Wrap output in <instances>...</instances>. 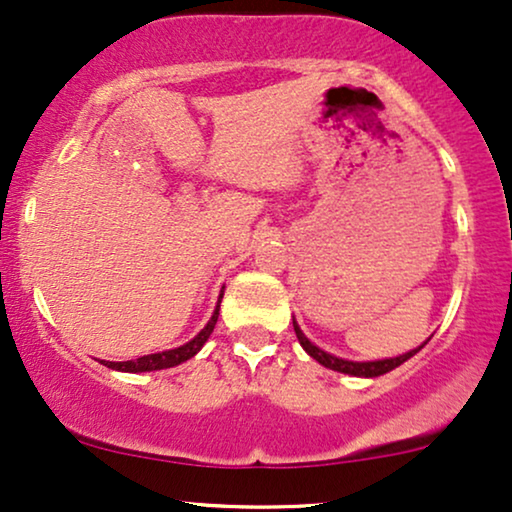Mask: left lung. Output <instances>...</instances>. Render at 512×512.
<instances>
[{
    "instance_id": "1",
    "label": "left lung",
    "mask_w": 512,
    "mask_h": 512,
    "mask_svg": "<svg viewBox=\"0 0 512 512\" xmlns=\"http://www.w3.org/2000/svg\"><path fill=\"white\" fill-rule=\"evenodd\" d=\"M293 331H296L298 335V342L303 345V349L307 354L312 356L314 361H319L321 366L324 368H331V370H338V373H345V375H354V377H380L384 373H389V370H394L401 366V363H405L410 359V356H415L419 349H422L424 345H419L417 349H410V352H405L401 356H391V359H377V361H349V359H340V356H333L324 352V349L314 345V342H310V338L300 331L298 321L293 319Z\"/></svg>"
}]
</instances>
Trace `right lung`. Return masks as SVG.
Wrapping results in <instances>:
<instances>
[{
  "mask_svg": "<svg viewBox=\"0 0 512 512\" xmlns=\"http://www.w3.org/2000/svg\"><path fill=\"white\" fill-rule=\"evenodd\" d=\"M226 289V286H223ZM223 289L219 293V303H216L214 312H212V319L207 321L205 328L195 335L193 340H188L186 345L181 347H174V349H165V352H156V354H146V356H139L135 361H100L104 366L111 368V370H121V373H151V370H163V368H174L179 366V363H184L188 359H193L195 354L200 352L202 345H205L209 335H212L214 326H216V319H219V310H221V298H223Z\"/></svg>",
  "mask_w": 512,
  "mask_h": 512,
  "instance_id": "obj_1",
  "label": "right lung"
}]
</instances>
